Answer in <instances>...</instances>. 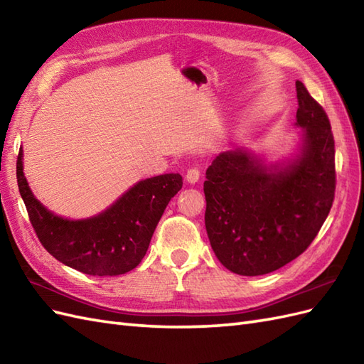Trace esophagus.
Returning <instances> with one entry per match:
<instances>
[{
    "label": "esophagus",
    "mask_w": 364,
    "mask_h": 364,
    "mask_svg": "<svg viewBox=\"0 0 364 364\" xmlns=\"http://www.w3.org/2000/svg\"><path fill=\"white\" fill-rule=\"evenodd\" d=\"M185 178L190 183H196L197 181L200 179V168L199 167H191L188 171H186Z\"/></svg>",
    "instance_id": "obj_1"
}]
</instances>
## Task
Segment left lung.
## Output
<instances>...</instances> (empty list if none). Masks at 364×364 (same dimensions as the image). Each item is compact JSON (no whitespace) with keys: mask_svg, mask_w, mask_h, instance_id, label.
<instances>
[{"mask_svg":"<svg viewBox=\"0 0 364 364\" xmlns=\"http://www.w3.org/2000/svg\"><path fill=\"white\" fill-rule=\"evenodd\" d=\"M301 155L279 168L246 150L223 151L206 170L205 226L223 266L243 277L281 269L304 253L334 202L336 149L323 107L296 82Z\"/></svg>","mask_w":364,"mask_h":364,"instance_id":"left-lung-1","label":"left lung"}]
</instances>
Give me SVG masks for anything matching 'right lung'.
<instances>
[{
  "label": "right lung",
  "instance_id": "right-lung-1",
  "mask_svg": "<svg viewBox=\"0 0 364 364\" xmlns=\"http://www.w3.org/2000/svg\"><path fill=\"white\" fill-rule=\"evenodd\" d=\"M16 179L30 223L41 245L58 261L92 277H117L144 258L164 209L182 188L181 174L138 182L105 213L86 220L54 215L33 196L18 153Z\"/></svg>",
  "mask_w": 364,
  "mask_h": 364
}]
</instances>
